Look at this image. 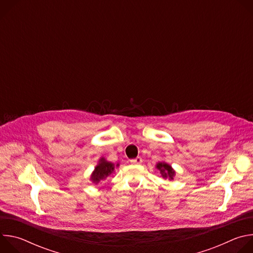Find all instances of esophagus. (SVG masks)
<instances>
[{
  "label": "esophagus",
  "mask_w": 253,
  "mask_h": 253,
  "mask_svg": "<svg viewBox=\"0 0 253 253\" xmlns=\"http://www.w3.org/2000/svg\"><path fill=\"white\" fill-rule=\"evenodd\" d=\"M130 162H131V164H133V165H139V164L142 163V158H141V157H137V158H135V159H132Z\"/></svg>",
  "instance_id": "34e87169"
}]
</instances>
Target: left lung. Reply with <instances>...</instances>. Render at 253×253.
Listing matches in <instances>:
<instances>
[{
    "instance_id": "obj_1",
    "label": "left lung",
    "mask_w": 253,
    "mask_h": 253,
    "mask_svg": "<svg viewBox=\"0 0 253 253\" xmlns=\"http://www.w3.org/2000/svg\"><path fill=\"white\" fill-rule=\"evenodd\" d=\"M156 169H158L160 171V174L163 178L165 179H168V180H173L175 178V175H176V171L172 168V166L165 162V161H159L156 163L155 165Z\"/></svg>"
}]
</instances>
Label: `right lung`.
<instances>
[{
    "label": "right lung",
    "instance_id": "add662e5",
    "mask_svg": "<svg viewBox=\"0 0 253 253\" xmlns=\"http://www.w3.org/2000/svg\"><path fill=\"white\" fill-rule=\"evenodd\" d=\"M119 166V163L116 165L110 161L106 160L105 157H101L98 160L97 165L95 166L93 172L91 173L90 180L91 182L94 183L95 185H98L101 183L104 180H106L108 177H109L112 173L115 172V168Z\"/></svg>",
    "mask_w": 253,
    "mask_h": 253
}]
</instances>
